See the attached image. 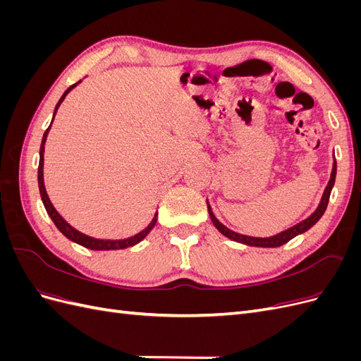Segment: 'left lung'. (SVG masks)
<instances>
[{
    "instance_id": "left-lung-1",
    "label": "left lung",
    "mask_w": 361,
    "mask_h": 361,
    "mask_svg": "<svg viewBox=\"0 0 361 361\" xmlns=\"http://www.w3.org/2000/svg\"><path fill=\"white\" fill-rule=\"evenodd\" d=\"M336 171H337V164H336V159L333 161V169H331V176H330V180H329V185H326V188L322 194V199L318 204V207H316L314 212L305 218V220L297 223L295 226L286 228V231H283L274 236H268V238H256V236H247V235H241L238 232H233L231 231V228L226 227L218 218L215 216V214L212 212V207L209 204V202L206 200V204H207V212H209V216L211 220L215 226V228L218 232H220L221 235H224L226 238L232 239V241L235 243H239V244H244V245H250V247H262V248H276V247H280L283 244L289 243L290 239H293L295 236L298 235H302L304 232H307L309 228H312L316 223H318L321 220V216L324 215L326 206H329V200H330V194H331V190L334 187V182H336Z\"/></svg>"
}]
</instances>
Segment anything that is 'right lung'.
Segmentation results:
<instances>
[{"instance_id": "add662e5", "label": "right lung", "mask_w": 361, "mask_h": 361, "mask_svg": "<svg viewBox=\"0 0 361 361\" xmlns=\"http://www.w3.org/2000/svg\"><path fill=\"white\" fill-rule=\"evenodd\" d=\"M81 81H78L76 84L71 85L69 89L63 93V96L60 97V101L56 106V110H54V117H56L57 114V110L59 106L61 105V102L64 101V97H66L69 94V92H72L76 85H78ZM54 117H52V122H54ZM51 122V125H52ZM51 125L49 128L45 130V134H43V138H42V145H40V159H39V171H37V180H39V191H40V197H42V202H43V206H45V209L48 212V215L51 216V220L54 221V224L57 226L59 231L66 236L68 239H71L72 243L75 244H80L85 248H90V250H94V251H102V250H123V248H128V247H134L137 245L138 243L143 241V239L152 232V228L155 227L157 221H158V211L155 212L154 218H152V221L149 223V226L145 228V231H141L140 233L130 236V238H126V239H97V238H92L89 235H85L80 231H76L75 227H72L64 218L57 212L56 207H54V204L51 203L49 200V195L47 192V188H45V180H43V155H45V143H47V138H48V134H49V129H51Z\"/></svg>"}]
</instances>
